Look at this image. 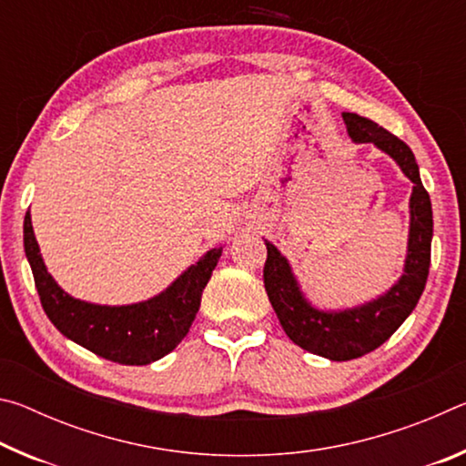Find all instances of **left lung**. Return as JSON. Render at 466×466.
Returning <instances> with one entry per match:
<instances>
[{
	"instance_id": "left-lung-1",
	"label": "left lung",
	"mask_w": 466,
	"mask_h": 466,
	"mask_svg": "<svg viewBox=\"0 0 466 466\" xmlns=\"http://www.w3.org/2000/svg\"><path fill=\"white\" fill-rule=\"evenodd\" d=\"M343 121L353 144H372L390 156L400 172L413 183V191L409 197V234L403 273L380 296L351 309L333 310L312 304L288 258L273 242L265 240V289L283 330L302 350L330 361L366 356L403 325L420 302L428 281L433 236L431 201L423 188L411 147L366 116L343 113Z\"/></svg>"
}]
</instances>
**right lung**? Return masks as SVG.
I'll list each match as a JSON object with an SVG mask.
<instances>
[{"mask_svg": "<svg viewBox=\"0 0 466 466\" xmlns=\"http://www.w3.org/2000/svg\"><path fill=\"white\" fill-rule=\"evenodd\" d=\"M224 247L209 248L167 289L133 304H96L69 296L46 269L33 230L25 218V252L45 314L69 341L125 366H147L175 350L199 312L201 294Z\"/></svg>", "mask_w": 466, "mask_h": 466, "instance_id": "add662e5", "label": "right lung"}]
</instances>
